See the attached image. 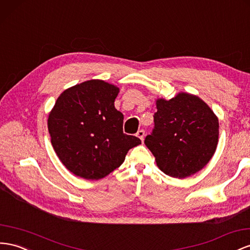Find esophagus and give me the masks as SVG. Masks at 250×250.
<instances>
[{
    "label": "esophagus",
    "mask_w": 250,
    "mask_h": 250,
    "mask_svg": "<svg viewBox=\"0 0 250 250\" xmlns=\"http://www.w3.org/2000/svg\"><path fill=\"white\" fill-rule=\"evenodd\" d=\"M137 137H138V138H140V139H141V141L143 142V141H144V137H145V131H144L143 129L139 130V131L137 132Z\"/></svg>",
    "instance_id": "1"
}]
</instances>
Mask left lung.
<instances>
[{
    "label": "left lung",
    "mask_w": 250,
    "mask_h": 250,
    "mask_svg": "<svg viewBox=\"0 0 250 250\" xmlns=\"http://www.w3.org/2000/svg\"><path fill=\"white\" fill-rule=\"evenodd\" d=\"M153 129L144 143L165 174L184 179L201 170L215 151L219 121L200 98L179 93L157 101Z\"/></svg>",
    "instance_id": "left-lung-1"
}]
</instances>
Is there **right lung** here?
Masks as SVG:
<instances>
[{
	"instance_id": "obj_1",
	"label": "right lung",
	"mask_w": 250,
	"mask_h": 250,
	"mask_svg": "<svg viewBox=\"0 0 250 250\" xmlns=\"http://www.w3.org/2000/svg\"><path fill=\"white\" fill-rule=\"evenodd\" d=\"M118 93V87L104 81H86L61 94L49 114L53 149L78 177H106L141 144L139 138L123 132L124 116L114 107Z\"/></svg>"
}]
</instances>
